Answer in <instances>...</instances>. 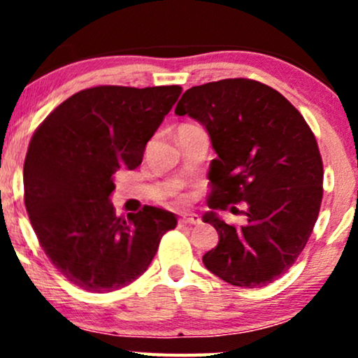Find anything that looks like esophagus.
<instances>
[{"label":"esophagus","instance_id":"1","mask_svg":"<svg viewBox=\"0 0 358 358\" xmlns=\"http://www.w3.org/2000/svg\"><path fill=\"white\" fill-rule=\"evenodd\" d=\"M200 224V219L195 215V213H185L183 217H180L178 219V225L182 227V225H196Z\"/></svg>","mask_w":358,"mask_h":358}]
</instances>
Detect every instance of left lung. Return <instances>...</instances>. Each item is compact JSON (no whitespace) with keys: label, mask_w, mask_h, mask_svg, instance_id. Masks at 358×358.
<instances>
[{"label":"left lung","mask_w":358,"mask_h":358,"mask_svg":"<svg viewBox=\"0 0 358 358\" xmlns=\"http://www.w3.org/2000/svg\"><path fill=\"white\" fill-rule=\"evenodd\" d=\"M175 114L203 124L217 153L208 207L248 217L236 227L205 213L219 234L217 248L202 259L205 268L232 286L274 282L303 252L318 219L323 162L313 131L285 96L250 79L188 89Z\"/></svg>","instance_id":"8db88e82"}]
</instances>
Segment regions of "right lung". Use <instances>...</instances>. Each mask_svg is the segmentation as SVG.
Masks as SVG:
<instances>
[{"label":"right lung","mask_w":358,"mask_h":358,"mask_svg":"<svg viewBox=\"0 0 358 358\" xmlns=\"http://www.w3.org/2000/svg\"><path fill=\"white\" fill-rule=\"evenodd\" d=\"M180 94V85L84 89L36 127L23 166L24 207L43 252L72 285L121 289L145 273L176 227L173 213L150 205L117 217L109 196L114 173L141 165Z\"/></svg>","instance_id":"1"}]
</instances>
